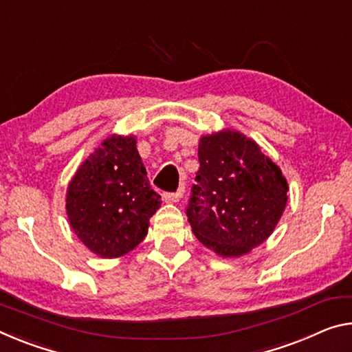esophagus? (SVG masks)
<instances>
[{"label":"esophagus","mask_w":352,"mask_h":352,"mask_svg":"<svg viewBox=\"0 0 352 352\" xmlns=\"http://www.w3.org/2000/svg\"><path fill=\"white\" fill-rule=\"evenodd\" d=\"M182 196H183V188L178 189L177 192H164L163 199H164V202H167V204H175L182 199Z\"/></svg>","instance_id":"esophagus-1"}]
</instances>
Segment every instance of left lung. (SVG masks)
Instances as JSON below:
<instances>
[{
	"label": "left lung",
	"instance_id": "8db88e82",
	"mask_svg": "<svg viewBox=\"0 0 352 352\" xmlns=\"http://www.w3.org/2000/svg\"><path fill=\"white\" fill-rule=\"evenodd\" d=\"M186 216L205 248L241 256L266 241L287 205L288 183L258 144L239 131L202 136Z\"/></svg>",
	"mask_w": 352,
	"mask_h": 352
}]
</instances>
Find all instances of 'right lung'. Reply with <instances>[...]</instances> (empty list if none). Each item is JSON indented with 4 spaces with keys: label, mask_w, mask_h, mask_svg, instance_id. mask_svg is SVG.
<instances>
[{
    "label": "right lung",
    "mask_w": 352,
    "mask_h": 352,
    "mask_svg": "<svg viewBox=\"0 0 352 352\" xmlns=\"http://www.w3.org/2000/svg\"><path fill=\"white\" fill-rule=\"evenodd\" d=\"M67 216L86 248L117 258L147 235L148 219L161 206L136 148V138H106L78 167L67 188Z\"/></svg>",
    "instance_id": "obj_1"
}]
</instances>
